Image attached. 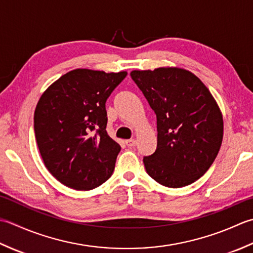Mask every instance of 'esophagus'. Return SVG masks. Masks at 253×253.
<instances>
[{
    "label": "esophagus",
    "mask_w": 253,
    "mask_h": 253,
    "mask_svg": "<svg viewBox=\"0 0 253 253\" xmlns=\"http://www.w3.org/2000/svg\"><path fill=\"white\" fill-rule=\"evenodd\" d=\"M126 144L127 147H134L136 145V141L134 140V138H131V140H126Z\"/></svg>",
    "instance_id": "obj_1"
}]
</instances>
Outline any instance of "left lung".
I'll return each instance as SVG.
<instances>
[{
	"mask_svg": "<svg viewBox=\"0 0 253 253\" xmlns=\"http://www.w3.org/2000/svg\"><path fill=\"white\" fill-rule=\"evenodd\" d=\"M130 75L157 120L156 151L143 158L148 176L168 188L193 183L208 171L223 141V117L212 94L182 69Z\"/></svg>",
	"mask_w": 253,
	"mask_h": 253,
	"instance_id": "left-lung-1",
	"label": "left lung"
}]
</instances>
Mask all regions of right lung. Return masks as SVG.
Segmentation results:
<instances>
[{
	"instance_id": "1",
	"label": "right lung",
	"mask_w": 253,
	"mask_h": 253,
	"mask_svg": "<svg viewBox=\"0 0 253 253\" xmlns=\"http://www.w3.org/2000/svg\"><path fill=\"white\" fill-rule=\"evenodd\" d=\"M126 75L77 69L40 97L36 141L45 167L62 184L87 191L111 177L121 147L106 131V101Z\"/></svg>"
}]
</instances>
